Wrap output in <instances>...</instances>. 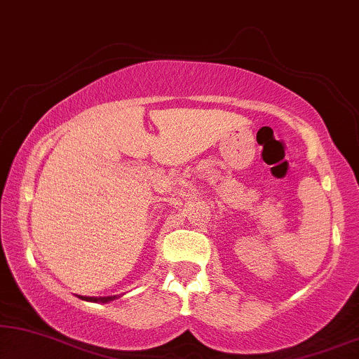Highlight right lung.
<instances>
[{"instance_id": "right-lung-1", "label": "right lung", "mask_w": 359, "mask_h": 359, "mask_svg": "<svg viewBox=\"0 0 359 359\" xmlns=\"http://www.w3.org/2000/svg\"><path fill=\"white\" fill-rule=\"evenodd\" d=\"M80 299H83V301H90V302H109V301H114V299H117V296H107V297H90V296H78Z\"/></svg>"}]
</instances>
